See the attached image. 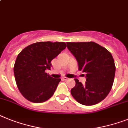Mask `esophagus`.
Returning <instances> with one entry per match:
<instances>
[{
    "label": "esophagus",
    "mask_w": 128,
    "mask_h": 128,
    "mask_svg": "<svg viewBox=\"0 0 128 128\" xmlns=\"http://www.w3.org/2000/svg\"><path fill=\"white\" fill-rule=\"evenodd\" d=\"M62 79L64 80H68V79H69V78H68V77H62Z\"/></svg>",
    "instance_id": "obj_1"
}]
</instances>
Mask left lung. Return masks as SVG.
<instances>
[{
    "label": "left lung",
    "instance_id": "1",
    "mask_svg": "<svg viewBox=\"0 0 128 128\" xmlns=\"http://www.w3.org/2000/svg\"><path fill=\"white\" fill-rule=\"evenodd\" d=\"M67 48L76 57L79 70L86 74L84 84L75 79L71 94L77 102L93 106L104 100L111 90L115 75L112 54L93 42H67Z\"/></svg>",
    "mask_w": 128,
    "mask_h": 128
}]
</instances>
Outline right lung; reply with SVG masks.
I'll return each instance as SVG.
<instances>
[{
    "mask_svg": "<svg viewBox=\"0 0 128 128\" xmlns=\"http://www.w3.org/2000/svg\"><path fill=\"white\" fill-rule=\"evenodd\" d=\"M66 48L64 42H40L23 49L17 56L15 79L24 98L33 103H42L53 95L60 79L52 78L46 72L51 60Z\"/></svg>",
    "mask_w": 128,
    "mask_h": 128,
    "instance_id": "obj_1",
    "label": "right lung"
}]
</instances>
